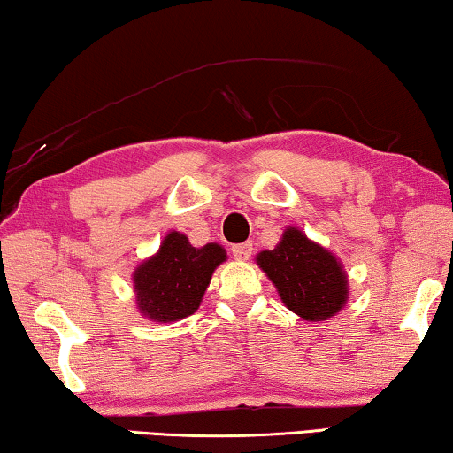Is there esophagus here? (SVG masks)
<instances>
[{
    "mask_svg": "<svg viewBox=\"0 0 453 453\" xmlns=\"http://www.w3.org/2000/svg\"><path fill=\"white\" fill-rule=\"evenodd\" d=\"M253 253V242L251 241H245V242H239V245H233V255L241 261H245L251 257Z\"/></svg>",
    "mask_w": 453,
    "mask_h": 453,
    "instance_id": "esophagus-1",
    "label": "esophagus"
}]
</instances>
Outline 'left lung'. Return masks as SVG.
<instances>
[{
    "label": "left lung",
    "mask_w": 453,
    "mask_h": 453,
    "mask_svg": "<svg viewBox=\"0 0 453 453\" xmlns=\"http://www.w3.org/2000/svg\"><path fill=\"white\" fill-rule=\"evenodd\" d=\"M257 264L284 304L306 320L329 319L345 304L347 278L337 259L296 228H288L272 251H261Z\"/></svg>",
    "instance_id": "left-lung-1"
}]
</instances>
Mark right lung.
Masks as SVG:
<instances>
[{
  "label": "right lung",
  "instance_id": "add662e5",
  "mask_svg": "<svg viewBox=\"0 0 453 453\" xmlns=\"http://www.w3.org/2000/svg\"><path fill=\"white\" fill-rule=\"evenodd\" d=\"M226 259L216 242L196 249L186 234L169 233L159 253L134 272V292L142 314L172 323L198 311L212 272Z\"/></svg>",
  "mask_w": 453,
  "mask_h": 453
}]
</instances>
